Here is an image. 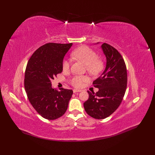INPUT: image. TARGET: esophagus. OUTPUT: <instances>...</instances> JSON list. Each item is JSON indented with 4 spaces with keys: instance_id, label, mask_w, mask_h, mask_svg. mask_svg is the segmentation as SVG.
<instances>
[{
    "instance_id": "1",
    "label": "esophagus",
    "mask_w": 155,
    "mask_h": 155,
    "mask_svg": "<svg viewBox=\"0 0 155 155\" xmlns=\"http://www.w3.org/2000/svg\"><path fill=\"white\" fill-rule=\"evenodd\" d=\"M74 93H76V92H81V90H78V89H74L73 90Z\"/></svg>"
}]
</instances>
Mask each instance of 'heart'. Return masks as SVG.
I'll use <instances>...</instances> for the list:
<instances>
[{"instance_id": "heart-1", "label": "heart", "mask_w": 155, "mask_h": 155, "mask_svg": "<svg viewBox=\"0 0 155 155\" xmlns=\"http://www.w3.org/2000/svg\"><path fill=\"white\" fill-rule=\"evenodd\" d=\"M72 55L75 59L86 64L87 71L92 75L98 74L104 68V63L101 60L97 59L98 55L96 51L87 46L78 48L73 51ZM62 67L64 70H68L70 67V61L68 59H64ZM88 80V76L78 75L70 79V83L74 87L80 88Z\"/></svg>"}]
</instances>
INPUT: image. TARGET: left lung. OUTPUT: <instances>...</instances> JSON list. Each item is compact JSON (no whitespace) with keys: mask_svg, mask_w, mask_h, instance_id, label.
<instances>
[{"mask_svg":"<svg viewBox=\"0 0 155 155\" xmlns=\"http://www.w3.org/2000/svg\"><path fill=\"white\" fill-rule=\"evenodd\" d=\"M101 48L107 58L106 68L92 83L99 91L96 93L87 91L88 99L83 104L87 113L98 120L107 118L118 109L127 84L126 65L119 51L105 43L102 44Z\"/></svg>","mask_w":155,"mask_h":155,"instance_id":"1","label":"left lung"}]
</instances>
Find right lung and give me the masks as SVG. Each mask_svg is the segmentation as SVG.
Masks as SVG:
<instances>
[{
  "mask_svg": "<svg viewBox=\"0 0 155 155\" xmlns=\"http://www.w3.org/2000/svg\"><path fill=\"white\" fill-rule=\"evenodd\" d=\"M72 43H46L35 51L27 63L25 88L30 104L44 118L53 120L67 111L72 90L51 87V80L63 71L65 54Z\"/></svg>",
  "mask_w": 155,
  "mask_h": 155,
  "instance_id": "add662e5",
  "label": "right lung"
}]
</instances>
